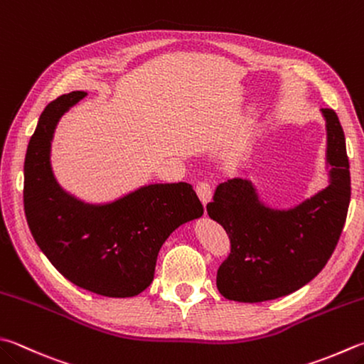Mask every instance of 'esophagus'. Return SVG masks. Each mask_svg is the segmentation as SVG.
Segmentation results:
<instances>
[{"mask_svg": "<svg viewBox=\"0 0 364 364\" xmlns=\"http://www.w3.org/2000/svg\"><path fill=\"white\" fill-rule=\"evenodd\" d=\"M196 193H198V196H200V200L204 205L208 204L210 201V198H212L210 183L209 182H198L196 183Z\"/></svg>", "mask_w": 364, "mask_h": 364, "instance_id": "obj_1", "label": "esophagus"}]
</instances>
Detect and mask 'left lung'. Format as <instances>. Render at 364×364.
I'll return each mask as SVG.
<instances>
[{
  "mask_svg": "<svg viewBox=\"0 0 364 364\" xmlns=\"http://www.w3.org/2000/svg\"><path fill=\"white\" fill-rule=\"evenodd\" d=\"M326 120L330 185L311 200L277 210L258 200L250 181L230 179L215 190L208 214L230 237L228 258L217 271L226 299L262 303L299 290L323 269L338 245L350 203L346 136L333 109Z\"/></svg>",
  "mask_w": 364,
  "mask_h": 364,
  "instance_id": "obj_1",
  "label": "left lung"
}]
</instances>
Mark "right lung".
I'll use <instances>...</instances> for the list:
<instances>
[{
  "mask_svg": "<svg viewBox=\"0 0 364 364\" xmlns=\"http://www.w3.org/2000/svg\"><path fill=\"white\" fill-rule=\"evenodd\" d=\"M85 92L46 106L25 156L23 204L39 249L70 282L109 298L136 296L152 284L163 242L203 215L190 183H154L109 204H85L60 187L50 168L55 127Z\"/></svg>",
  "mask_w": 364,
  "mask_h": 364,
  "instance_id": "1",
  "label": "right lung"
}]
</instances>
